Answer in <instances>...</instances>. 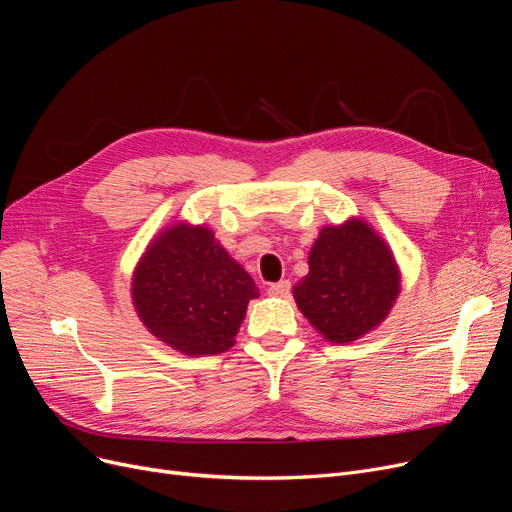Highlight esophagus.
I'll list each match as a JSON object with an SVG mask.
<instances>
[{
	"label": "esophagus",
	"instance_id": "34e87169",
	"mask_svg": "<svg viewBox=\"0 0 512 512\" xmlns=\"http://www.w3.org/2000/svg\"><path fill=\"white\" fill-rule=\"evenodd\" d=\"M288 293H291V282L288 280H280L268 286V295L272 297H288Z\"/></svg>",
	"mask_w": 512,
	"mask_h": 512
}]
</instances>
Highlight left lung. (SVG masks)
Returning a JSON list of instances; mask_svg holds the SVG:
<instances>
[{
    "label": "left lung",
    "mask_w": 512,
    "mask_h": 512,
    "mask_svg": "<svg viewBox=\"0 0 512 512\" xmlns=\"http://www.w3.org/2000/svg\"><path fill=\"white\" fill-rule=\"evenodd\" d=\"M301 314L330 343H351L379 326L399 295L397 263L360 219L322 228L309 274L293 288Z\"/></svg>",
    "instance_id": "obj_1"
}]
</instances>
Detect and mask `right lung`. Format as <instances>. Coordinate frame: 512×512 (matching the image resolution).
<instances>
[{"instance_id":"add662e5","label":"right lung","mask_w":512,"mask_h":512,"mask_svg":"<svg viewBox=\"0 0 512 512\" xmlns=\"http://www.w3.org/2000/svg\"><path fill=\"white\" fill-rule=\"evenodd\" d=\"M131 295L154 337L186 355H217L234 345L259 291L209 228L180 224L150 244Z\"/></svg>"}]
</instances>
